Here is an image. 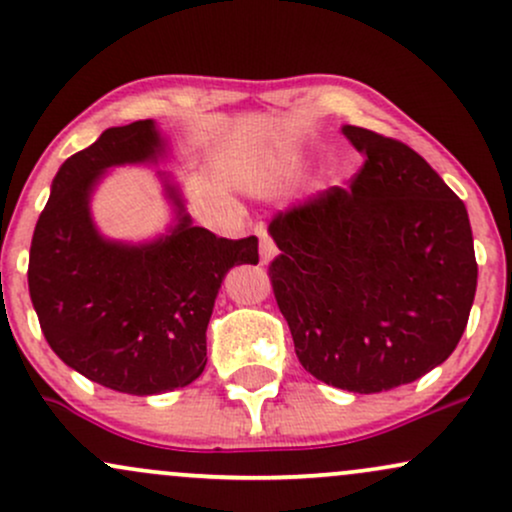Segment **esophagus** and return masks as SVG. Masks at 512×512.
<instances>
[{
	"label": "esophagus",
	"mask_w": 512,
	"mask_h": 512,
	"mask_svg": "<svg viewBox=\"0 0 512 512\" xmlns=\"http://www.w3.org/2000/svg\"><path fill=\"white\" fill-rule=\"evenodd\" d=\"M255 233H257V238H260V260H262V264H269L276 257L274 240H272V236H269L267 228H264V226H257Z\"/></svg>",
	"instance_id": "1"
}]
</instances>
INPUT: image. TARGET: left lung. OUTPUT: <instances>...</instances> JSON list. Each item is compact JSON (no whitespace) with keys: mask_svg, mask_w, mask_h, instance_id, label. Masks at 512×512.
<instances>
[{"mask_svg":"<svg viewBox=\"0 0 512 512\" xmlns=\"http://www.w3.org/2000/svg\"><path fill=\"white\" fill-rule=\"evenodd\" d=\"M363 156L351 190L330 187L269 223L281 255L274 296L301 366L339 390L373 395L448 358L477 293L467 209L397 139L344 125Z\"/></svg>","mask_w":512,"mask_h":512,"instance_id":"obj_1","label":"left lung"}]
</instances>
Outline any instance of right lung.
Here are the masks:
<instances>
[{"label":"right lung","instance_id":"add662e5","mask_svg":"<svg viewBox=\"0 0 512 512\" xmlns=\"http://www.w3.org/2000/svg\"><path fill=\"white\" fill-rule=\"evenodd\" d=\"M168 142L154 120L105 129L62 163L35 223L28 291L50 349L93 383L127 395L190 385L207 366V325L223 276L257 264V238L192 226L178 182L158 173L175 221L146 243L105 238L91 197L108 168L158 163Z\"/></svg>","mask_w":512,"mask_h":512}]
</instances>
